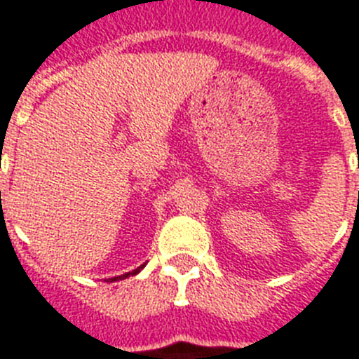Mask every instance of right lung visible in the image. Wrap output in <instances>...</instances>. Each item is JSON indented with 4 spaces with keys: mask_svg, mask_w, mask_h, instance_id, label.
Wrapping results in <instances>:
<instances>
[{
    "mask_svg": "<svg viewBox=\"0 0 359 359\" xmlns=\"http://www.w3.org/2000/svg\"><path fill=\"white\" fill-rule=\"evenodd\" d=\"M144 268V264H141L139 268L132 269V271H128V273H123V275H117V277H111V279H108V283H115V280H123V279H128V277H133V275H137L141 269Z\"/></svg>",
    "mask_w": 359,
    "mask_h": 359,
    "instance_id": "1",
    "label": "right lung"
}]
</instances>
